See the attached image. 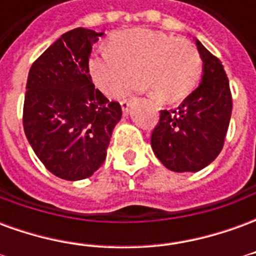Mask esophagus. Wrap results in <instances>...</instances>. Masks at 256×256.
Listing matches in <instances>:
<instances>
[{
    "instance_id": "34e87169",
    "label": "esophagus",
    "mask_w": 256,
    "mask_h": 256,
    "mask_svg": "<svg viewBox=\"0 0 256 256\" xmlns=\"http://www.w3.org/2000/svg\"><path fill=\"white\" fill-rule=\"evenodd\" d=\"M122 111L124 115H128V111H130V106H132V102H130V100H122Z\"/></svg>"
}]
</instances>
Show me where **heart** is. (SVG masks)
Here are the masks:
<instances>
[{"instance_id":"heart-1","label":"heart","mask_w":256,"mask_h":256,"mask_svg":"<svg viewBox=\"0 0 256 256\" xmlns=\"http://www.w3.org/2000/svg\"><path fill=\"white\" fill-rule=\"evenodd\" d=\"M133 68L138 78L120 93L148 92L160 102H177L198 86L203 60L189 41L148 28L119 31L112 36L110 46L89 58L90 76L104 93L124 84Z\"/></svg>"}]
</instances>
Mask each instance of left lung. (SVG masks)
<instances>
[{
    "label": "left lung",
    "mask_w": 256,
    "mask_h": 256,
    "mask_svg": "<svg viewBox=\"0 0 256 256\" xmlns=\"http://www.w3.org/2000/svg\"><path fill=\"white\" fill-rule=\"evenodd\" d=\"M203 58V78L198 89L177 110L160 111L150 144L168 170L196 172L208 166L225 144L232 115V93L220 60L196 40Z\"/></svg>",
    "instance_id": "8db88e82"
}]
</instances>
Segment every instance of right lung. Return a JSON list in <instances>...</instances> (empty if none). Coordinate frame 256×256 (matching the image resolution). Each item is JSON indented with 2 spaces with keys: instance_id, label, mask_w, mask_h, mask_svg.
<instances>
[{
  "instance_id": "obj_1",
  "label": "right lung",
  "mask_w": 256,
  "mask_h": 256,
  "mask_svg": "<svg viewBox=\"0 0 256 256\" xmlns=\"http://www.w3.org/2000/svg\"><path fill=\"white\" fill-rule=\"evenodd\" d=\"M104 32L74 28L32 63L26 86V137L49 172L78 181L97 172L106 158L122 106L96 89L89 74L93 44Z\"/></svg>"
}]
</instances>
